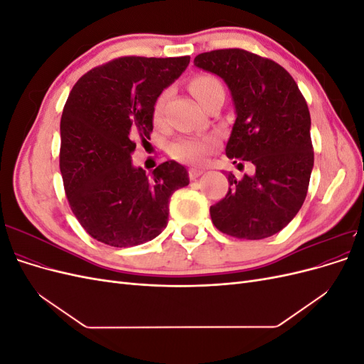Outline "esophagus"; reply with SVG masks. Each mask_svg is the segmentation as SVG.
<instances>
[{"label": "esophagus", "instance_id": "obj_1", "mask_svg": "<svg viewBox=\"0 0 364 364\" xmlns=\"http://www.w3.org/2000/svg\"><path fill=\"white\" fill-rule=\"evenodd\" d=\"M200 174H203V170H200V168H190L188 170V176H190V179H197L199 178Z\"/></svg>", "mask_w": 364, "mask_h": 364}]
</instances>
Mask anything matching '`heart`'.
<instances>
[{
	"label": "heart",
	"instance_id": "obj_1",
	"mask_svg": "<svg viewBox=\"0 0 364 364\" xmlns=\"http://www.w3.org/2000/svg\"><path fill=\"white\" fill-rule=\"evenodd\" d=\"M217 87H223L215 77L213 75H197L190 83V90L194 97L202 105ZM167 92H162L153 106V121L161 124L165 112V103H167ZM218 144V138L215 135H203V136H182L173 141L170 144V155L181 162L186 164H202L209 153H211Z\"/></svg>",
	"mask_w": 364,
	"mask_h": 364
}]
</instances>
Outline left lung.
Segmentation results:
<instances>
[{"mask_svg":"<svg viewBox=\"0 0 364 364\" xmlns=\"http://www.w3.org/2000/svg\"><path fill=\"white\" fill-rule=\"evenodd\" d=\"M194 65L222 77L232 95L237 118L226 156L255 167L241 181L228 174V194L209 208L213 223L235 238L278 234L299 213L314 165L305 98L281 65L246 50L202 53Z\"/></svg>","mask_w":364,"mask_h":364,"instance_id":"1","label":"left lung"}]
</instances>
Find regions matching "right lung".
Segmentation results:
<instances>
[{
  "label": "right lung",
  "mask_w": 364,
  "mask_h": 364,
  "mask_svg": "<svg viewBox=\"0 0 364 364\" xmlns=\"http://www.w3.org/2000/svg\"><path fill=\"white\" fill-rule=\"evenodd\" d=\"M190 56H126L82 75L60 118V173L71 211L97 241L138 246L168 223L171 194L190 183L176 161L151 178L134 167L135 138L150 139L153 106L188 67Z\"/></svg>",
  "instance_id": "add662e5"
}]
</instances>
